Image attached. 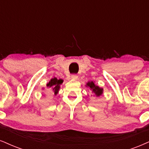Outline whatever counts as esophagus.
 <instances>
[{
    "label": "esophagus",
    "mask_w": 149,
    "mask_h": 149,
    "mask_svg": "<svg viewBox=\"0 0 149 149\" xmlns=\"http://www.w3.org/2000/svg\"><path fill=\"white\" fill-rule=\"evenodd\" d=\"M71 79H73V80H76V79H78V76L77 74H72L71 75Z\"/></svg>",
    "instance_id": "34e87169"
}]
</instances>
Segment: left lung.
<instances>
[{"instance_id": "1", "label": "left lung", "mask_w": 149, "mask_h": 149, "mask_svg": "<svg viewBox=\"0 0 149 149\" xmlns=\"http://www.w3.org/2000/svg\"><path fill=\"white\" fill-rule=\"evenodd\" d=\"M86 87L90 88L92 92L95 95V96L100 97L103 94V88L96 86L93 81H89L86 84Z\"/></svg>"}]
</instances>
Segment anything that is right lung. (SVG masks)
Masks as SVG:
<instances>
[{
	"instance_id": "right-lung-1",
	"label": "right lung",
	"mask_w": 149,
	"mask_h": 149,
	"mask_svg": "<svg viewBox=\"0 0 149 149\" xmlns=\"http://www.w3.org/2000/svg\"><path fill=\"white\" fill-rule=\"evenodd\" d=\"M63 79H58L56 77L52 78V79L49 81V83L47 84V87H48L49 88H51L52 90L53 93H54V95H56L58 94V91L60 89V85L63 83Z\"/></svg>"
}]
</instances>
